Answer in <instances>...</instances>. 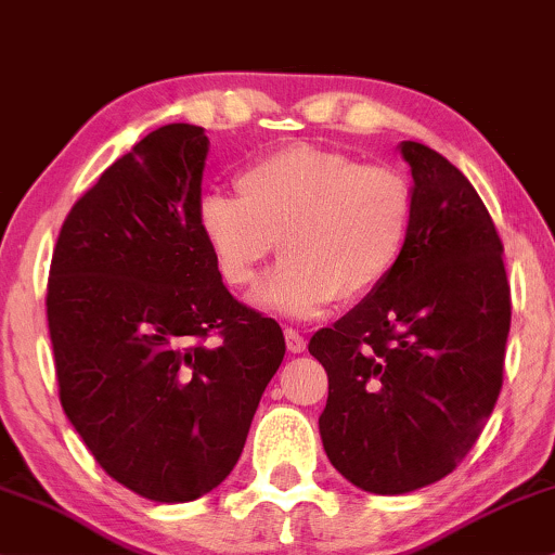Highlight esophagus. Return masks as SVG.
Wrapping results in <instances>:
<instances>
[{
	"instance_id": "esophagus-1",
	"label": "esophagus",
	"mask_w": 555,
	"mask_h": 555,
	"mask_svg": "<svg viewBox=\"0 0 555 555\" xmlns=\"http://www.w3.org/2000/svg\"><path fill=\"white\" fill-rule=\"evenodd\" d=\"M284 338H286V348H289L292 353H305V350H307V340H305V335L299 333V330L286 327Z\"/></svg>"
}]
</instances>
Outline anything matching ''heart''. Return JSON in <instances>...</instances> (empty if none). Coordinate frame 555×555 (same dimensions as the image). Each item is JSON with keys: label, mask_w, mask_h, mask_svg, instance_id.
I'll return each mask as SVG.
<instances>
[{"label": "heart", "mask_w": 555, "mask_h": 555, "mask_svg": "<svg viewBox=\"0 0 555 555\" xmlns=\"http://www.w3.org/2000/svg\"><path fill=\"white\" fill-rule=\"evenodd\" d=\"M241 194L207 192L196 220L212 261L235 289L256 284L276 241L286 256L256 305L318 318L335 297L361 299L397 269L415 220L410 181L389 166L294 143L237 177Z\"/></svg>", "instance_id": "b5f03b06"}]
</instances>
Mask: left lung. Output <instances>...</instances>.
<instances>
[{"instance_id":"left-lung-1","label":"left lung","mask_w":555,"mask_h":555,"mask_svg":"<svg viewBox=\"0 0 555 555\" xmlns=\"http://www.w3.org/2000/svg\"><path fill=\"white\" fill-rule=\"evenodd\" d=\"M415 220L397 269L312 335L327 371L320 438L330 464L371 494H406L453 472L502 389L509 284L492 217L464 173L415 140Z\"/></svg>"}]
</instances>
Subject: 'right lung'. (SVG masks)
<instances>
[{
  "label": "right lung",
  "mask_w": 555,
  "mask_h": 555,
  "mask_svg": "<svg viewBox=\"0 0 555 555\" xmlns=\"http://www.w3.org/2000/svg\"><path fill=\"white\" fill-rule=\"evenodd\" d=\"M207 151L196 125L149 132L72 207L48 279L63 412L96 464L153 502L228 479L286 353L199 233Z\"/></svg>",
  "instance_id": "1"
}]
</instances>
